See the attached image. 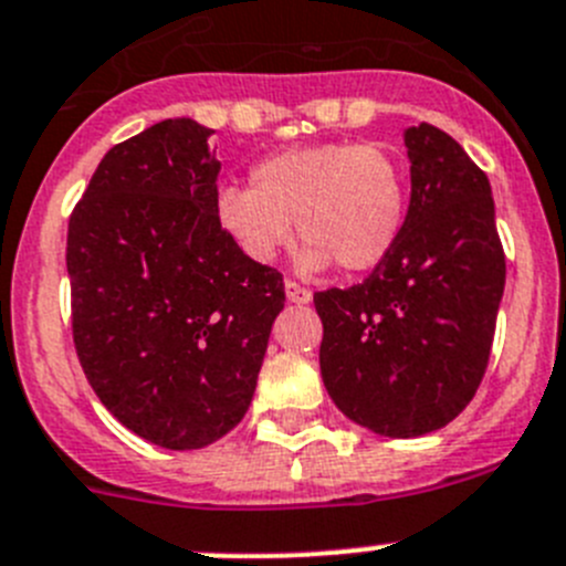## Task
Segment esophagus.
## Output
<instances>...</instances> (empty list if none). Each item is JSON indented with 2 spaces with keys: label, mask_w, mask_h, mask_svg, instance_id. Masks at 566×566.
I'll return each mask as SVG.
<instances>
[{
  "label": "esophagus",
  "mask_w": 566,
  "mask_h": 566,
  "mask_svg": "<svg viewBox=\"0 0 566 566\" xmlns=\"http://www.w3.org/2000/svg\"><path fill=\"white\" fill-rule=\"evenodd\" d=\"M286 297H289V303H297V305L311 303L308 289L300 286V283H294V280H286Z\"/></svg>",
  "instance_id": "34e87169"
}]
</instances>
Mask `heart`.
Listing matches in <instances>:
<instances>
[{
  "instance_id": "obj_1",
  "label": "heart",
  "mask_w": 566,
  "mask_h": 566,
  "mask_svg": "<svg viewBox=\"0 0 566 566\" xmlns=\"http://www.w3.org/2000/svg\"><path fill=\"white\" fill-rule=\"evenodd\" d=\"M409 190L398 159L378 145L323 143L289 148L252 168V188L227 185L216 212L243 255L269 263L294 238L305 266L342 272L385 263L407 219Z\"/></svg>"
}]
</instances>
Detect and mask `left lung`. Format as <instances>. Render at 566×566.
<instances>
[{
  "instance_id": "left-lung-1",
  "label": "left lung",
  "mask_w": 566,
  "mask_h": 566,
  "mask_svg": "<svg viewBox=\"0 0 566 566\" xmlns=\"http://www.w3.org/2000/svg\"><path fill=\"white\" fill-rule=\"evenodd\" d=\"M403 145L412 196L396 247L356 286L314 294L325 390L385 438H418L463 412L505 289L489 176L429 123L407 128Z\"/></svg>"
}]
</instances>
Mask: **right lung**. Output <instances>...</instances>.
<instances>
[{
	"instance_id": "1",
	"label": "right lung",
	"mask_w": 566,
	"mask_h": 566,
	"mask_svg": "<svg viewBox=\"0 0 566 566\" xmlns=\"http://www.w3.org/2000/svg\"><path fill=\"white\" fill-rule=\"evenodd\" d=\"M210 128L163 120L114 145L70 216L72 339L103 407L163 449H201L252 403L283 274L216 212Z\"/></svg>"
}]
</instances>
